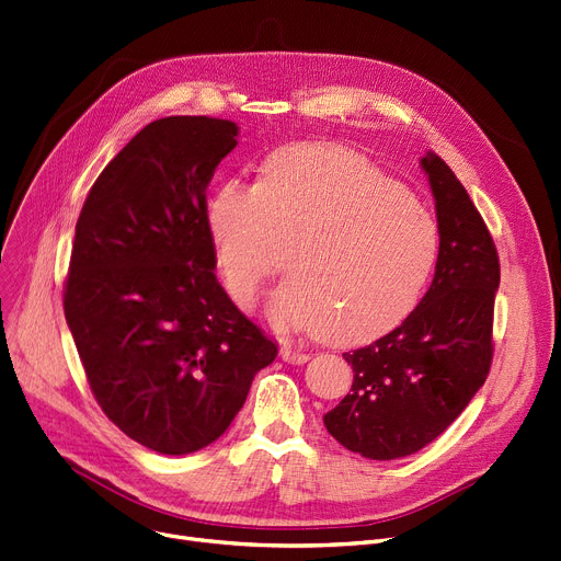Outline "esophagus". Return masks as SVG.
<instances>
[{
  "mask_svg": "<svg viewBox=\"0 0 561 561\" xmlns=\"http://www.w3.org/2000/svg\"><path fill=\"white\" fill-rule=\"evenodd\" d=\"M280 357H283V362H287V364H306V362L310 359L308 353L296 351V348H291V346H280Z\"/></svg>",
  "mask_w": 561,
  "mask_h": 561,
  "instance_id": "34e87169",
  "label": "esophagus"
}]
</instances>
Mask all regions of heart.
Returning <instances> with one entry per match:
<instances>
[{
    "mask_svg": "<svg viewBox=\"0 0 561 561\" xmlns=\"http://www.w3.org/2000/svg\"><path fill=\"white\" fill-rule=\"evenodd\" d=\"M208 236L227 289L253 308L265 280L280 330H321L366 343L417 306L440 257V225L409 188L366 157L323 144L270 154L257 184L225 182L206 204Z\"/></svg>",
    "mask_w": 561,
    "mask_h": 561,
    "instance_id": "1",
    "label": "heart"
}]
</instances>
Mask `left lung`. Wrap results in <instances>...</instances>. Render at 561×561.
Here are the masks:
<instances>
[{"mask_svg":"<svg viewBox=\"0 0 561 561\" xmlns=\"http://www.w3.org/2000/svg\"><path fill=\"white\" fill-rule=\"evenodd\" d=\"M440 225V257L417 308L370 346L343 353L353 386L323 415L330 436L370 458H404L465 411L492 366L494 296L501 280L494 240L451 168L420 159Z\"/></svg>","mask_w":561,"mask_h":561,"instance_id":"obj_1","label":"left lung"}]
</instances>
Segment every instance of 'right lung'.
<instances>
[{"label":"right lung","instance_id":"obj_1","mask_svg":"<svg viewBox=\"0 0 561 561\" xmlns=\"http://www.w3.org/2000/svg\"><path fill=\"white\" fill-rule=\"evenodd\" d=\"M236 137L225 118L148 123L105 165L76 222L67 325L103 413L157 454L218 440L278 355L213 272L206 188Z\"/></svg>","mask_w":561,"mask_h":561}]
</instances>
